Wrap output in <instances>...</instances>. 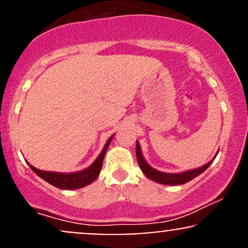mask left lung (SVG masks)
Listing matches in <instances>:
<instances>
[{"label":"left lung","instance_id":"1","mask_svg":"<svg viewBox=\"0 0 248 248\" xmlns=\"http://www.w3.org/2000/svg\"><path fill=\"white\" fill-rule=\"evenodd\" d=\"M217 156V154H216ZM216 156L213 157V160L216 158ZM136 158H138V163L140 166L142 172L147 176L148 178L153 179L154 182H157L160 184H166V186H181V184L186 183V182L191 181L195 177H197L198 175H201L202 172H204L207 168L210 167V164L212 163L213 160H211L209 163L204 164L203 167L197 168V169L193 170H187V171L179 172V173H169V172H162L158 170L154 169L147 163L146 160L143 158L142 155L141 147L139 144V142L136 141Z\"/></svg>","mask_w":248,"mask_h":248}]
</instances>
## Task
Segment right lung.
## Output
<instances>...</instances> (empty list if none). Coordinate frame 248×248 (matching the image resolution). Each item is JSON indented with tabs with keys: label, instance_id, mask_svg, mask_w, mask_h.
Segmentation results:
<instances>
[{
	"label": "right lung",
	"instance_id": "add662e5",
	"mask_svg": "<svg viewBox=\"0 0 248 248\" xmlns=\"http://www.w3.org/2000/svg\"><path fill=\"white\" fill-rule=\"evenodd\" d=\"M112 135L108 141L105 144L104 149L100 153V155L96 157V160L91 164L90 167L86 169L81 170L78 172H70V173H64V172H55V171H44V170H39L37 168L29 166L31 169L33 170V172H36L39 177L46 181L47 183H50L51 186L59 187L62 190H73V189H79V187L86 186L88 184H91L92 182H94L96 177L100 173L101 167H102V161H104L105 154H106L108 146H109L110 141L113 139Z\"/></svg>",
	"mask_w": 248,
	"mask_h": 248
}]
</instances>
